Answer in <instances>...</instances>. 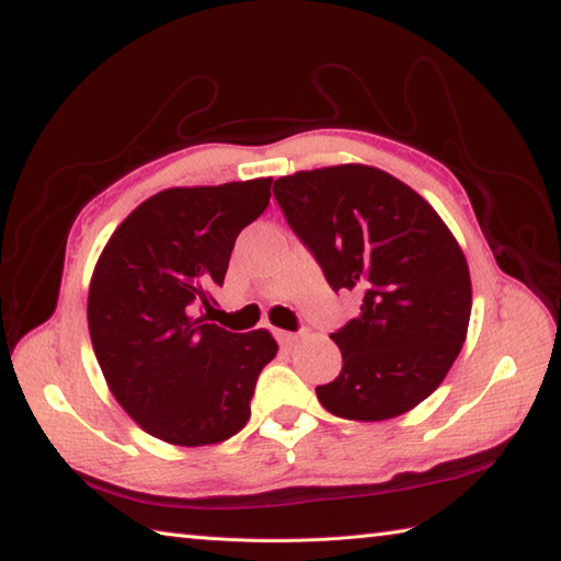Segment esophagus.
I'll return each mask as SVG.
<instances>
[{
    "label": "esophagus",
    "mask_w": 561,
    "mask_h": 561,
    "mask_svg": "<svg viewBox=\"0 0 561 561\" xmlns=\"http://www.w3.org/2000/svg\"><path fill=\"white\" fill-rule=\"evenodd\" d=\"M277 340L282 347H294L296 342H299V335L296 332H287V330H277Z\"/></svg>",
    "instance_id": "esophagus-1"
}]
</instances>
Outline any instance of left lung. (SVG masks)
Instances as JSON below:
<instances>
[{
    "label": "left lung",
    "instance_id": "8db88e82",
    "mask_svg": "<svg viewBox=\"0 0 561 561\" xmlns=\"http://www.w3.org/2000/svg\"><path fill=\"white\" fill-rule=\"evenodd\" d=\"M272 193L332 291L362 296V313L330 335L342 371L316 388L320 404L356 422L410 412L440 386L468 332L458 241L424 197L371 165L299 171Z\"/></svg>",
    "mask_w": 561,
    "mask_h": 561
}]
</instances>
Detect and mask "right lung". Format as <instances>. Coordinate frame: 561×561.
Here are the masks:
<instances>
[{"instance_id":"right-lung-1","label":"right lung","mask_w":561,"mask_h":561,"mask_svg":"<svg viewBox=\"0 0 561 561\" xmlns=\"http://www.w3.org/2000/svg\"><path fill=\"white\" fill-rule=\"evenodd\" d=\"M272 178L171 187L111 236L89 289L91 344L123 410L175 446L231 438L277 342L197 316L224 284L238 233L270 205Z\"/></svg>"}]
</instances>
